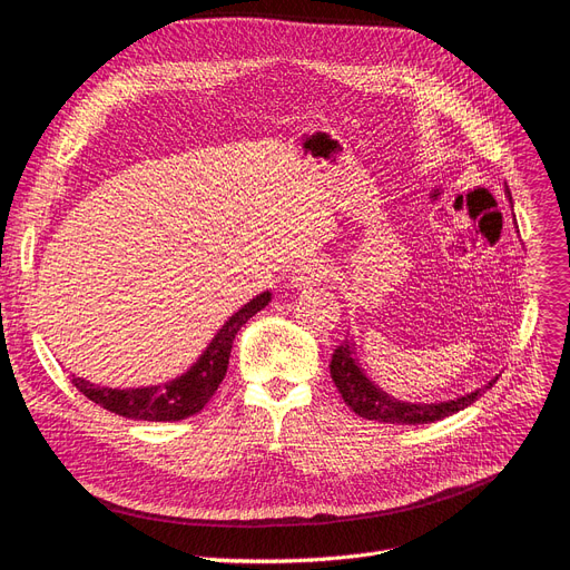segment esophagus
I'll return each mask as SVG.
<instances>
[{
	"instance_id": "1",
	"label": "esophagus",
	"mask_w": 570,
	"mask_h": 570,
	"mask_svg": "<svg viewBox=\"0 0 570 570\" xmlns=\"http://www.w3.org/2000/svg\"><path fill=\"white\" fill-rule=\"evenodd\" d=\"M330 276V266L323 259H306L292 271V285L294 287H311L323 283Z\"/></svg>"
}]
</instances>
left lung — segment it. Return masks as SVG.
Segmentation results:
<instances>
[{
  "label": "left lung",
  "instance_id": "1",
  "mask_svg": "<svg viewBox=\"0 0 570 570\" xmlns=\"http://www.w3.org/2000/svg\"><path fill=\"white\" fill-rule=\"evenodd\" d=\"M505 196L512 203V194L505 185ZM330 374L336 385V391L344 397V402L353 409V412L362 419L379 421V423H397V425H419V423H435L451 414L461 412V409L470 406L476 397H482L491 385L498 381L491 379L482 389H476L468 395H461L456 400L446 402H430V404H416V402H402L391 397L385 391L367 376L362 370V364L355 353V341L346 338L344 344L336 346L330 362Z\"/></svg>",
  "mask_w": 570,
  "mask_h": 570
}]
</instances>
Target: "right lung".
I'll use <instances>...</instances> for the list:
<instances>
[{
    "mask_svg": "<svg viewBox=\"0 0 570 570\" xmlns=\"http://www.w3.org/2000/svg\"><path fill=\"white\" fill-rule=\"evenodd\" d=\"M271 292L257 294L255 299H249L245 306H240L229 321H226L208 348L198 355V360L191 367L175 376L173 381L158 383V385H142V389H107V385H96L86 381L83 376L72 374V383L77 391L86 395L90 402L100 404L111 414H119L135 421H181L198 414L208 400L219 389L222 379L226 376V367H229V355L234 338L238 330L253 317L257 311L268 306Z\"/></svg>",
    "mask_w": 570,
    "mask_h": 570,
    "instance_id": "1",
    "label": "right lung"
}]
</instances>
